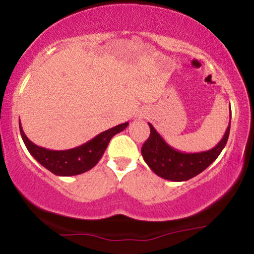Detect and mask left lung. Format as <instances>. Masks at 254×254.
I'll list each match as a JSON object with an SVG mask.
<instances>
[{
	"label": "left lung",
	"instance_id": "left-lung-1",
	"mask_svg": "<svg viewBox=\"0 0 254 254\" xmlns=\"http://www.w3.org/2000/svg\"><path fill=\"white\" fill-rule=\"evenodd\" d=\"M229 124L224 137L213 148L198 153H184L177 150L165 141L153 126L150 127L149 138L141 148L142 157L151 171L158 177L171 181H187L203 172L207 166L217 160L225 148L230 131L232 109L229 105Z\"/></svg>",
	"mask_w": 254,
	"mask_h": 254
}]
</instances>
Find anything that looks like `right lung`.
Masks as SVG:
<instances>
[{
    "label": "right lung",
    "mask_w": 254,
    "mask_h": 254,
    "mask_svg": "<svg viewBox=\"0 0 254 254\" xmlns=\"http://www.w3.org/2000/svg\"><path fill=\"white\" fill-rule=\"evenodd\" d=\"M127 126L128 122L119 124V126L109 128V130L101 132L94 138L89 140L88 142L75 147V148L51 150L37 146L30 141L22 130L20 122H19L21 138L24 140V143L29 154L45 169L59 177L77 176L92 169L104 155L111 139L115 134L123 131Z\"/></svg>",
    "instance_id": "obj_1"
}]
</instances>
